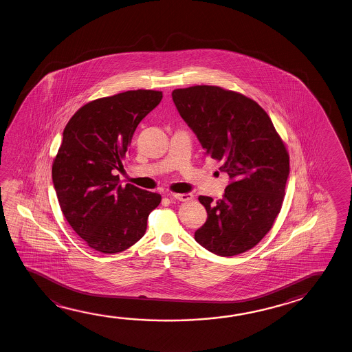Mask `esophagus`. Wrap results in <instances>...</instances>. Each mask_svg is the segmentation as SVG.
<instances>
[{"mask_svg": "<svg viewBox=\"0 0 352 352\" xmlns=\"http://www.w3.org/2000/svg\"><path fill=\"white\" fill-rule=\"evenodd\" d=\"M168 197L181 201V202H190L195 199V196L192 193H173V195H168Z\"/></svg>", "mask_w": 352, "mask_h": 352, "instance_id": "esophagus-1", "label": "esophagus"}]
</instances>
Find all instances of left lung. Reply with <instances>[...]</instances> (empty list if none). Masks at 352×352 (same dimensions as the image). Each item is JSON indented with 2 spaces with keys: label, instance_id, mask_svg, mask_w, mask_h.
Returning a JSON list of instances; mask_svg holds the SVG:
<instances>
[{
  "label": "left lung",
  "instance_id": "left-lung-1",
  "mask_svg": "<svg viewBox=\"0 0 352 352\" xmlns=\"http://www.w3.org/2000/svg\"><path fill=\"white\" fill-rule=\"evenodd\" d=\"M173 100L204 149L221 161L230 184L223 198L199 196L208 218L197 243L219 256L250 250L280 213L289 175V155L272 120L256 102L218 86L173 91Z\"/></svg>",
  "mask_w": 352,
  "mask_h": 352
}]
</instances>
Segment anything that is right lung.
I'll list each match as a JSON object with an SVG mask.
<instances>
[{
  "label": "right lung",
  "mask_w": 352,
  "mask_h": 352,
  "mask_svg": "<svg viewBox=\"0 0 352 352\" xmlns=\"http://www.w3.org/2000/svg\"><path fill=\"white\" fill-rule=\"evenodd\" d=\"M161 91L137 89L89 102L63 133L53 184L67 223L89 248L124 251L143 238L159 193L120 184L116 170L128 154L138 124L160 103Z\"/></svg>",
  "instance_id": "obj_1"
}]
</instances>
